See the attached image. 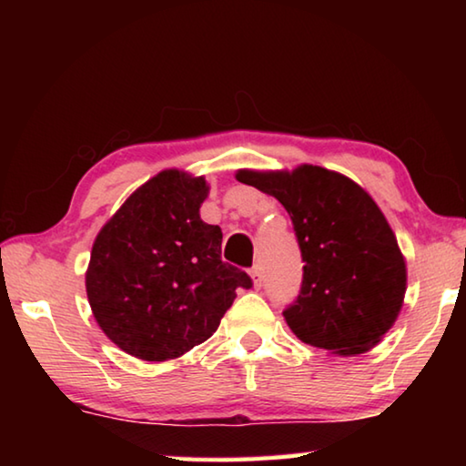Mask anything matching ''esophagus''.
<instances>
[{
    "mask_svg": "<svg viewBox=\"0 0 466 466\" xmlns=\"http://www.w3.org/2000/svg\"><path fill=\"white\" fill-rule=\"evenodd\" d=\"M250 278H252V283H255V288H258L261 286V281H263V273H261V267L258 265H255L250 269Z\"/></svg>",
    "mask_w": 466,
    "mask_h": 466,
    "instance_id": "1",
    "label": "esophagus"
}]
</instances>
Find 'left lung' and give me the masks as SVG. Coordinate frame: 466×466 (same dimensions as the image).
<instances>
[{
	"label": "left lung",
	"instance_id": "1",
	"mask_svg": "<svg viewBox=\"0 0 466 466\" xmlns=\"http://www.w3.org/2000/svg\"><path fill=\"white\" fill-rule=\"evenodd\" d=\"M236 180L278 199L302 250L299 296L283 310L299 341L335 356H358L382 341L407 291V263L376 201L341 172H236Z\"/></svg>",
	"mask_w": 466,
	"mask_h": 466
}]
</instances>
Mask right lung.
Masks as SVG:
<instances>
[{
	"instance_id": "right-lung-1",
	"label": "right lung",
	"mask_w": 466,
	"mask_h": 466,
	"mask_svg": "<svg viewBox=\"0 0 466 466\" xmlns=\"http://www.w3.org/2000/svg\"><path fill=\"white\" fill-rule=\"evenodd\" d=\"M205 177L168 168L136 188L92 244L86 294L110 341L168 361L216 333L236 289L252 281L222 261V230L205 224Z\"/></svg>"
}]
</instances>
